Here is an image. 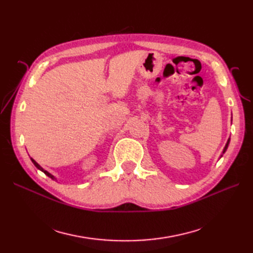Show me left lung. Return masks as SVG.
<instances>
[{
    "label": "left lung",
    "mask_w": 253,
    "mask_h": 253,
    "mask_svg": "<svg viewBox=\"0 0 253 253\" xmlns=\"http://www.w3.org/2000/svg\"><path fill=\"white\" fill-rule=\"evenodd\" d=\"M229 142H230V138L228 139V141H227V143H226V145H225V148H224V150H223V154H224V153L227 151V149H228V145H229ZM221 156H223V155H221Z\"/></svg>",
    "instance_id": "obj_1"
}]
</instances>
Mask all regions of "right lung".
<instances>
[{
    "instance_id": "right-lung-1",
    "label": "right lung",
    "mask_w": 253,
    "mask_h": 253,
    "mask_svg": "<svg viewBox=\"0 0 253 253\" xmlns=\"http://www.w3.org/2000/svg\"><path fill=\"white\" fill-rule=\"evenodd\" d=\"M30 159H32V162H33V164H34V165H35V166H36V167L38 168V169H39L40 171H42V172H43V173H44L45 175H47V176H48V177H50L51 179H56V178H55V176H53V175H51L50 173H48V172H47L46 170H44V169H43V168H42V167H41V166H40L39 164H38V163H36V160H34L33 158H30Z\"/></svg>"
}]
</instances>
